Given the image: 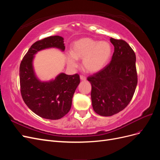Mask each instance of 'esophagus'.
<instances>
[{
    "label": "esophagus",
    "mask_w": 160,
    "mask_h": 160,
    "mask_svg": "<svg viewBox=\"0 0 160 160\" xmlns=\"http://www.w3.org/2000/svg\"><path fill=\"white\" fill-rule=\"evenodd\" d=\"M86 77L84 75H80V79L81 81H85L86 80Z\"/></svg>",
    "instance_id": "1"
}]
</instances>
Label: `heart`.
I'll return each mask as SVG.
<instances>
[{"instance_id": "heart-1", "label": "heart", "mask_w": 160, "mask_h": 160, "mask_svg": "<svg viewBox=\"0 0 160 160\" xmlns=\"http://www.w3.org/2000/svg\"><path fill=\"white\" fill-rule=\"evenodd\" d=\"M112 55V47L107 41H98L91 38H83L74 42L71 52L66 54L67 65L73 69L78 65L77 59H83L84 68L95 72L103 69Z\"/></svg>"}]
</instances>
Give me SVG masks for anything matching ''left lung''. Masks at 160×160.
Returning a JSON list of instances; mask_svg holds the SVG:
<instances>
[{
	"label": "left lung",
	"mask_w": 160,
	"mask_h": 160,
	"mask_svg": "<svg viewBox=\"0 0 160 160\" xmlns=\"http://www.w3.org/2000/svg\"><path fill=\"white\" fill-rule=\"evenodd\" d=\"M114 46L111 61L105 67L88 80L91 85V101L95 112L111 116L127 107L138 84L133 49L123 40L110 38Z\"/></svg>",
	"instance_id": "left-lung-1"
}]
</instances>
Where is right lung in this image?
I'll list each match as a JSON object with an SVG mask.
<instances>
[{
	"instance_id": "right-lung-1",
	"label": "right lung",
	"mask_w": 160,
	"mask_h": 160,
	"mask_svg": "<svg viewBox=\"0 0 160 160\" xmlns=\"http://www.w3.org/2000/svg\"><path fill=\"white\" fill-rule=\"evenodd\" d=\"M63 40L62 37L56 35L35 42L20 65L19 76L23 101L32 112L47 119H61L70 111L72 96L80 83L79 75L61 72L55 79L42 81L35 74L33 59L38 51L46 49L57 48L64 51Z\"/></svg>"
}]
</instances>
